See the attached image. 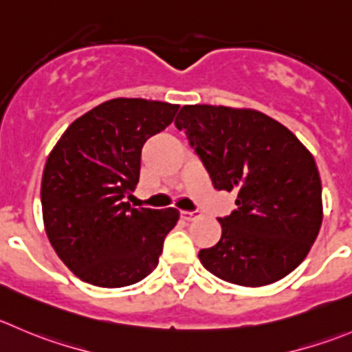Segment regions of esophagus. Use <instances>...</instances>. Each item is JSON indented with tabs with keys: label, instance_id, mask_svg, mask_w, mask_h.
<instances>
[{
	"label": "esophagus",
	"instance_id": "obj_1",
	"mask_svg": "<svg viewBox=\"0 0 352 352\" xmlns=\"http://www.w3.org/2000/svg\"><path fill=\"white\" fill-rule=\"evenodd\" d=\"M180 217H182V220L186 221H192V220H197V218L201 217L199 211H180Z\"/></svg>",
	"mask_w": 352,
	"mask_h": 352
}]
</instances>
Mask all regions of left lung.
Here are the masks:
<instances>
[{
	"instance_id": "1",
	"label": "left lung",
	"mask_w": 352,
	"mask_h": 352,
	"mask_svg": "<svg viewBox=\"0 0 352 352\" xmlns=\"http://www.w3.org/2000/svg\"><path fill=\"white\" fill-rule=\"evenodd\" d=\"M175 127L214 189L237 192V208L218 218L220 241L199 251L203 267L244 287L291 274L322 227V180L311 153L287 127L248 108L186 104Z\"/></svg>"
}]
</instances>
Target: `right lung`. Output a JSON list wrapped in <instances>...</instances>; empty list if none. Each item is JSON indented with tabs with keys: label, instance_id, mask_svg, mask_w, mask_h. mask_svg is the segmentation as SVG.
Here are the masks:
<instances>
[{
	"label": "right lung",
	"instance_id": "obj_1",
	"mask_svg": "<svg viewBox=\"0 0 352 352\" xmlns=\"http://www.w3.org/2000/svg\"><path fill=\"white\" fill-rule=\"evenodd\" d=\"M179 104L117 98L78 117L47 156L41 204L47 239L80 280L125 287L158 265L175 208H132L141 151L173 122Z\"/></svg>",
	"mask_w": 352,
	"mask_h": 352
}]
</instances>
